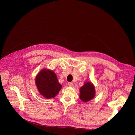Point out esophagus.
I'll list each match as a JSON object with an SVG mask.
<instances>
[{
	"label": "esophagus",
	"mask_w": 135,
	"mask_h": 135,
	"mask_svg": "<svg viewBox=\"0 0 135 135\" xmlns=\"http://www.w3.org/2000/svg\"><path fill=\"white\" fill-rule=\"evenodd\" d=\"M68 86H70V87H72V86H73V84L72 83H70V82H69V83H68Z\"/></svg>",
	"instance_id": "34e87169"
}]
</instances>
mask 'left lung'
<instances>
[{
	"label": "left lung",
	"mask_w": 135,
	"mask_h": 135,
	"mask_svg": "<svg viewBox=\"0 0 135 135\" xmlns=\"http://www.w3.org/2000/svg\"><path fill=\"white\" fill-rule=\"evenodd\" d=\"M80 98L83 102H86L95 96V89L94 85L91 82L85 83L84 85L80 89Z\"/></svg>",
	"instance_id": "8db88e82"
}]
</instances>
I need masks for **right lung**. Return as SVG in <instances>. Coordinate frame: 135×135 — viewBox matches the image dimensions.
<instances>
[{
	"instance_id": "obj_1",
	"label": "right lung",
	"mask_w": 135,
	"mask_h": 135,
	"mask_svg": "<svg viewBox=\"0 0 135 135\" xmlns=\"http://www.w3.org/2000/svg\"><path fill=\"white\" fill-rule=\"evenodd\" d=\"M35 84L39 93L47 99L55 97L62 88L56 74L49 69H42L37 74Z\"/></svg>"
}]
</instances>
